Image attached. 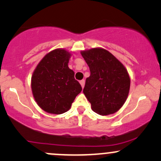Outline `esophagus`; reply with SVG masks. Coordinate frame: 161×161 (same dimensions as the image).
Here are the masks:
<instances>
[{"instance_id": "obj_1", "label": "esophagus", "mask_w": 161, "mask_h": 161, "mask_svg": "<svg viewBox=\"0 0 161 161\" xmlns=\"http://www.w3.org/2000/svg\"><path fill=\"white\" fill-rule=\"evenodd\" d=\"M80 84H81V86H82V88H84V86H85V80H84V79H82V80L80 81Z\"/></svg>"}]
</instances>
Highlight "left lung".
I'll list each match as a JSON object with an SVG mask.
<instances>
[{"label": "left lung", "instance_id": "obj_1", "mask_svg": "<svg viewBox=\"0 0 161 161\" xmlns=\"http://www.w3.org/2000/svg\"><path fill=\"white\" fill-rule=\"evenodd\" d=\"M90 69L83 89L92 109L102 116L114 114L128 97L130 79L124 66L102 48L82 51Z\"/></svg>", "mask_w": 161, "mask_h": 161}]
</instances>
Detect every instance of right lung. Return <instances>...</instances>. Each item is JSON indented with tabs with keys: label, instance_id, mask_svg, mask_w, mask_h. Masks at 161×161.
<instances>
[{
	"label": "right lung",
	"instance_id": "1",
	"mask_svg": "<svg viewBox=\"0 0 161 161\" xmlns=\"http://www.w3.org/2000/svg\"><path fill=\"white\" fill-rule=\"evenodd\" d=\"M69 56L65 50H54L45 55L33 73V96L38 106L50 114L67 111L82 91L74 72L68 67Z\"/></svg>",
	"mask_w": 161,
	"mask_h": 161
}]
</instances>
